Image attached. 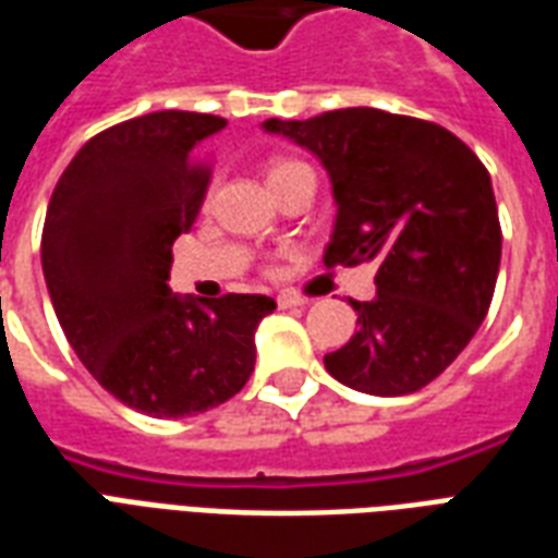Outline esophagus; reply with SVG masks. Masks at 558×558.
Masks as SVG:
<instances>
[{
	"label": "esophagus",
	"instance_id": "obj_1",
	"mask_svg": "<svg viewBox=\"0 0 558 558\" xmlns=\"http://www.w3.org/2000/svg\"><path fill=\"white\" fill-rule=\"evenodd\" d=\"M304 295H295V292H280L278 307H302Z\"/></svg>",
	"mask_w": 558,
	"mask_h": 558
}]
</instances>
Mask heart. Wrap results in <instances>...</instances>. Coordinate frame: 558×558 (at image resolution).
I'll return each mask as SVG.
<instances>
[{"label":"heart","instance_id":"heart-1","mask_svg":"<svg viewBox=\"0 0 558 558\" xmlns=\"http://www.w3.org/2000/svg\"><path fill=\"white\" fill-rule=\"evenodd\" d=\"M302 170H311V167H307V163H302V160L275 158L266 163V179H268V184L275 187V184L287 182L290 175H295V172H302Z\"/></svg>","mask_w":558,"mask_h":558}]
</instances>
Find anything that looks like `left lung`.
Listing matches in <instances>:
<instances>
[{"label":"left lung","mask_w":558,"mask_h":558,"mask_svg":"<svg viewBox=\"0 0 558 558\" xmlns=\"http://www.w3.org/2000/svg\"><path fill=\"white\" fill-rule=\"evenodd\" d=\"M266 131L311 148L331 175L326 268L376 263V295L352 302L359 328L328 352L326 371L376 398L433 383L466 350L496 290L502 227L487 167L442 125L374 107L268 119Z\"/></svg>","instance_id":"1"}]
</instances>
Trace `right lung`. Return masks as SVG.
<instances>
[{
	"label": "right lung",
	"instance_id": "1",
	"mask_svg": "<svg viewBox=\"0 0 558 558\" xmlns=\"http://www.w3.org/2000/svg\"><path fill=\"white\" fill-rule=\"evenodd\" d=\"M227 119L160 110L107 128L68 163L47 206L41 266L59 326L116 400L184 418L235 398L254 331L278 304L227 292L179 299L172 242L199 215L211 167L199 148Z\"/></svg>",
	"mask_w": 558,
	"mask_h": 558
}]
</instances>
